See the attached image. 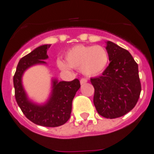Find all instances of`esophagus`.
<instances>
[{"mask_svg":"<svg viewBox=\"0 0 154 154\" xmlns=\"http://www.w3.org/2000/svg\"><path fill=\"white\" fill-rule=\"evenodd\" d=\"M88 82V80L86 79V78H82L80 80V83L81 84H84V83H86Z\"/></svg>","mask_w":154,"mask_h":154,"instance_id":"esophagus-1","label":"esophagus"}]
</instances>
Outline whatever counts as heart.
I'll return each mask as SVG.
<instances>
[{"mask_svg":"<svg viewBox=\"0 0 154 154\" xmlns=\"http://www.w3.org/2000/svg\"><path fill=\"white\" fill-rule=\"evenodd\" d=\"M66 62L58 59L57 64L60 69L69 70L71 67L80 69L82 73L93 77L102 73L108 63V54L101 46L76 45L65 53Z\"/></svg>","mask_w":154,"mask_h":154,"instance_id":"obj_1","label":"heart"}]
</instances>
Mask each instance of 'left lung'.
<instances>
[{
  "instance_id": "1",
  "label": "left lung",
  "mask_w": 154,
  "mask_h": 154,
  "mask_svg": "<svg viewBox=\"0 0 154 154\" xmlns=\"http://www.w3.org/2000/svg\"><path fill=\"white\" fill-rule=\"evenodd\" d=\"M109 65L100 77L91 78L94 87L93 103L106 118L122 117L137 104L141 92L138 66L129 51L107 41Z\"/></svg>"
}]
</instances>
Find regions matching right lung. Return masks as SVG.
I'll use <instances>...</instances> for the list:
<instances>
[{
	"label": "right lung",
	"instance_id": "add662e5",
	"mask_svg": "<svg viewBox=\"0 0 154 154\" xmlns=\"http://www.w3.org/2000/svg\"><path fill=\"white\" fill-rule=\"evenodd\" d=\"M51 45H42L19 61L13 77L15 97L18 106L30 121L43 127H58L66 123L71 116L72 100L80 88V82L74 79L71 82L53 78L49 98L42 104L29 99L22 85V76L29 67L39 64H47V51Z\"/></svg>",
	"mask_w": 154,
	"mask_h": 154
}]
</instances>
